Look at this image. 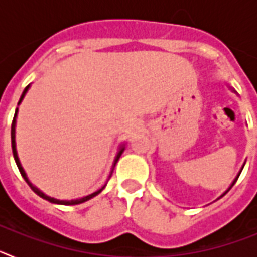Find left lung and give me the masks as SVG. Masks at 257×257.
Instances as JSON below:
<instances>
[{
  "label": "left lung",
  "mask_w": 257,
  "mask_h": 257,
  "mask_svg": "<svg viewBox=\"0 0 257 257\" xmlns=\"http://www.w3.org/2000/svg\"><path fill=\"white\" fill-rule=\"evenodd\" d=\"M239 175H240V174H239ZM239 175H238V176H237V179H235V180H234V181H233V184H231V185H230V188H231V187H233V185H234V184H235V181H237V180H238V178H239ZM230 188H229V189H228V190H226V192H229V190H230ZM226 192H225V193H226ZM225 193H224V194H225ZM224 194H222V196H224ZM222 196H221V197H222Z\"/></svg>",
  "instance_id": "1"
}]
</instances>
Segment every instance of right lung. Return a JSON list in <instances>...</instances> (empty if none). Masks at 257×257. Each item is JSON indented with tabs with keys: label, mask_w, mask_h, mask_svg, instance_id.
<instances>
[{
	"label": "right lung",
	"mask_w": 257,
	"mask_h": 257,
	"mask_svg": "<svg viewBox=\"0 0 257 257\" xmlns=\"http://www.w3.org/2000/svg\"><path fill=\"white\" fill-rule=\"evenodd\" d=\"M28 88H29V85L27 86L26 88H24V91H23L22 96H20V100H19V103H18V105H19V104L22 103L23 97L26 96L27 91H28ZM17 113H18V108H17V110H15V115H14L13 123H11V148H13L14 160H15V162H17L18 169H19L20 174H22V176H23V178H24V180L27 181V184H28L29 187H31V189L33 190V192H35L36 194H38V196H40L41 198H44V199H46V201L51 202V203H58V205H79V203H83V202L88 201V199H91L92 197L97 196V194H99V193H100L101 190L104 189V187H105V185H104V187L101 188V189H99V190H97V192L92 193V194H90V196H86V197H83V198H79V199H73V201H59V199L51 198V197L46 196V194H44V193L41 192V190H38L37 188H36V187H33V185H32V183H31V181L28 180V178H27V175H26V172H24V170H23L22 165H20V162H19V158H18V154H17V149H15V119H17ZM123 151H124V148H123V147H122V148L119 149V152H118L117 157H115V160H114V165H113V170H114V166H115V163L118 162V160H119V157H121V154L123 153ZM113 170H112V172H113ZM112 172H110V176H112ZM110 176H109V178H110Z\"/></svg>",
	"instance_id": "right-lung-1"
}]
</instances>
